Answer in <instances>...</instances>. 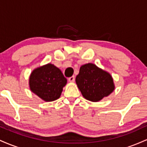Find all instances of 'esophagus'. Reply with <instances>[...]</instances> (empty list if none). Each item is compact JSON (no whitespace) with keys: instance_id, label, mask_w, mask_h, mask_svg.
<instances>
[{"instance_id":"34e87169","label":"esophagus","mask_w":147,"mask_h":147,"mask_svg":"<svg viewBox=\"0 0 147 147\" xmlns=\"http://www.w3.org/2000/svg\"><path fill=\"white\" fill-rule=\"evenodd\" d=\"M75 76H72V77H69L68 78V81L70 82H75Z\"/></svg>"}]
</instances>
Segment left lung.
Here are the masks:
<instances>
[{
	"mask_svg": "<svg viewBox=\"0 0 147 147\" xmlns=\"http://www.w3.org/2000/svg\"><path fill=\"white\" fill-rule=\"evenodd\" d=\"M75 81L84 98L93 102L102 100L115 88L111 74L92 63L80 67Z\"/></svg>",
	"mask_w": 147,
	"mask_h": 147,
	"instance_id": "8db88e82",
	"label": "left lung"
}]
</instances>
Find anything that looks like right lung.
<instances>
[{
  "label": "right lung",
  "instance_id": "obj_1",
  "mask_svg": "<svg viewBox=\"0 0 147 147\" xmlns=\"http://www.w3.org/2000/svg\"><path fill=\"white\" fill-rule=\"evenodd\" d=\"M67 79L59 68L48 63L33 70L29 78L30 89L45 102H53L60 97Z\"/></svg>",
  "mask_w": 147,
  "mask_h": 147
}]
</instances>
